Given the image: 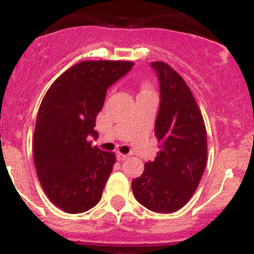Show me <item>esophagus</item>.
Wrapping results in <instances>:
<instances>
[{"label": "esophagus", "mask_w": 254, "mask_h": 254, "mask_svg": "<svg viewBox=\"0 0 254 254\" xmlns=\"http://www.w3.org/2000/svg\"><path fill=\"white\" fill-rule=\"evenodd\" d=\"M116 158H118V161H127V155L123 154V153H118V154H116Z\"/></svg>", "instance_id": "34e87169"}]
</instances>
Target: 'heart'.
<instances>
[{"label": "heart", "instance_id": "b5f03b06", "mask_svg": "<svg viewBox=\"0 0 254 254\" xmlns=\"http://www.w3.org/2000/svg\"><path fill=\"white\" fill-rule=\"evenodd\" d=\"M147 93H154V91H153L152 84L149 82H143L140 84V92H139V95H147Z\"/></svg>", "mask_w": 254, "mask_h": 254}]
</instances>
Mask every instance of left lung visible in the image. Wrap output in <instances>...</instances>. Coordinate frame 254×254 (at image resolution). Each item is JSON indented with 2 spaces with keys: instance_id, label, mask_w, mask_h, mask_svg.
I'll return each instance as SVG.
<instances>
[{
  "instance_id": "left-lung-1",
  "label": "left lung",
  "mask_w": 254,
  "mask_h": 254,
  "mask_svg": "<svg viewBox=\"0 0 254 254\" xmlns=\"http://www.w3.org/2000/svg\"><path fill=\"white\" fill-rule=\"evenodd\" d=\"M161 90L154 132L161 143L154 161L147 162L131 182L134 197L155 212L180 210L197 189L207 158L206 129L192 92L164 62L150 63Z\"/></svg>"
}]
</instances>
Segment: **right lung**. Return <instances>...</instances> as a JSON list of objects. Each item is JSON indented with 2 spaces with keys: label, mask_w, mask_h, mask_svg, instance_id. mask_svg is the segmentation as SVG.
Listing matches in <instances>:
<instances>
[{
  "label": "right lung",
  "mask_w": 254,
  "mask_h": 254,
  "mask_svg": "<svg viewBox=\"0 0 254 254\" xmlns=\"http://www.w3.org/2000/svg\"><path fill=\"white\" fill-rule=\"evenodd\" d=\"M127 61H84L54 81L39 107L34 163L49 200L68 214L87 211L101 200L115 154L92 147L96 116L107 88L125 76Z\"/></svg>",
  "instance_id": "obj_1"
}]
</instances>
